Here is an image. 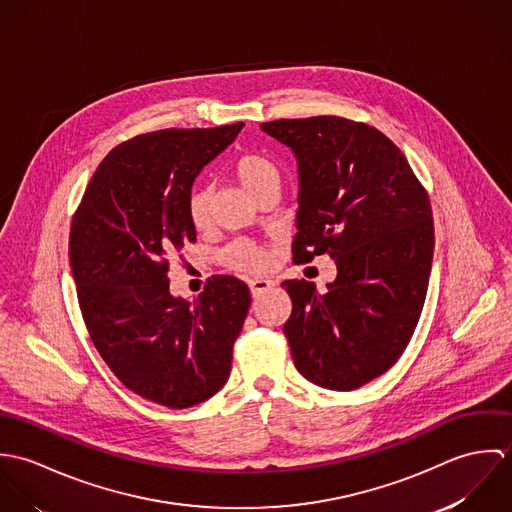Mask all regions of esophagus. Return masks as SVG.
<instances>
[{
	"label": "esophagus",
	"mask_w": 512,
	"mask_h": 512,
	"mask_svg": "<svg viewBox=\"0 0 512 512\" xmlns=\"http://www.w3.org/2000/svg\"><path fill=\"white\" fill-rule=\"evenodd\" d=\"M248 286H250V292H252L254 297H260L262 293L274 290V288H276V282L270 280V278H254V280L248 282Z\"/></svg>",
	"instance_id": "34e87169"
}]
</instances>
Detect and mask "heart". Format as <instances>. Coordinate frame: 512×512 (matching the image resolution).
<instances>
[{
  "label": "heart",
  "instance_id": "heart-1",
  "mask_svg": "<svg viewBox=\"0 0 512 512\" xmlns=\"http://www.w3.org/2000/svg\"><path fill=\"white\" fill-rule=\"evenodd\" d=\"M234 177L254 199L266 191L280 189L278 167L260 153H242L234 161ZM213 207V187L197 185L187 197V215L195 228L203 230L209 226ZM220 262L236 272H262L270 266V254L266 248L248 238H236L226 244L219 254Z\"/></svg>",
  "mask_w": 512,
  "mask_h": 512
}]
</instances>
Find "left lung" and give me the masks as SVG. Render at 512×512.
Listing matches in <instances>:
<instances>
[{"mask_svg":"<svg viewBox=\"0 0 512 512\" xmlns=\"http://www.w3.org/2000/svg\"><path fill=\"white\" fill-rule=\"evenodd\" d=\"M262 130L299 167L295 264L329 254L337 280H286L293 365L309 382L355 390L406 351L426 301L434 219L404 153L376 128L341 116L274 120Z\"/></svg>","mask_w":512,"mask_h":512,"instance_id":"left-lung-1","label":"left lung"}]
</instances>
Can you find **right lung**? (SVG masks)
Returning a JSON list of instances; mask_svg holds the SVG:
<instances>
[{"mask_svg":"<svg viewBox=\"0 0 512 512\" xmlns=\"http://www.w3.org/2000/svg\"><path fill=\"white\" fill-rule=\"evenodd\" d=\"M159 130L114 147L94 171L69 234L88 335L118 380L149 402L189 408L226 384L252 295L213 276L195 301L169 293V258L197 232L187 197L199 171L242 130Z\"/></svg>","mask_w":512,"mask_h":512,"instance_id":"obj_1","label":"right lung"}]
</instances>
